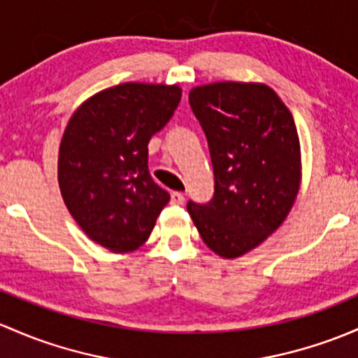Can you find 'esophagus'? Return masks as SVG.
I'll return each mask as SVG.
<instances>
[{
    "mask_svg": "<svg viewBox=\"0 0 358 358\" xmlns=\"http://www.w3.org/2000/svg\"><path fill=\"white\" fill-rule=\"evenodd\" d=\"M185 202V195L182 192H173L171 194V204L175 206H182Z\"/></svg>",
    "mask_w": 358,
    "mask_h": 358,
    "instance_id": "obj_1",
    "label": "esophagus"
}]
</instances>
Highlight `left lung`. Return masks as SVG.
Wrapping results in <instances>:
<instances>
[{
  "instance_id": "left-lung-1",
  "label": "left lung",
  "mask_w": 358,
  "mask_h": 358,
  "mask_svg": "<svg viewBox=\"0 0 358 358\" xmlns=\"http://www.w3.org/2000/svg\"><path fill=\"white\" fill-rule=\"evenodd\" d=\"M214 169L209 204L187 209L214 254L236 259L281 227L302 182V154L292 113L269 85L214 82L190 90Z\"/></svg>"
}]
</instances>
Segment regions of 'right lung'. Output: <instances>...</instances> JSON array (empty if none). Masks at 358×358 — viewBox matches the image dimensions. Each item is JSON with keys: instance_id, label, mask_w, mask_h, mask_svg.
<instances>
[{"instance_id": "1", "label": "right lung", "mask_w": 358, "mask_h": 358, "mask_svg": "<svg viewBox=\"0 0 358 358\" xmlns=\"http://www.w3.org/2000/svg\"><path fill=\"white\" fill-rule=\"evenodd\" d=\"M182 97L178 84L125 82L85 99L70 116L58 154V183L71 217L116 254L149 240L169 194L150 178L148 144Z\"/></svg>"}]
</instances>
